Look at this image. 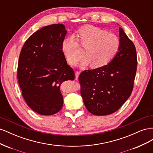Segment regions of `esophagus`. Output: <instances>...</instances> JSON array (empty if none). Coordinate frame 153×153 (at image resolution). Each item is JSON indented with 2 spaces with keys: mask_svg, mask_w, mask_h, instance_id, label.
Listing matches in <instances>:
<instances>
[{
  "mask_svg": "<svg viewBox=\"0 0 153 153\" xmlns=\"http://www.w3.org/2000/svg\"><path fill=\"white\" fill-rule=\"evenodd\" d=\"M79 75H80V71H76L75 72V80H78V78L79 76Z\"/></svg>",
  "mask_w": 153,
  "mask_h": 153,
  "instance_id": "1",
  "label": "esophagus"
}]
</instances>
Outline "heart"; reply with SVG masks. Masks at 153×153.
I'll return each instance as SVG.
<instances>
[{
	"label": "heart",
	"instance_id": "obj_1",
	"mask_svg": "<svg viewBox=\"0 0 153 153\" xmlns=\"http://www.w3.org/2000/svg\"><path fill=\"white\" fill-rule=\"evenodd\" d=\"M77 36L78 43L85 49L87 57L81 62L82 67L90 63L92 68L106 65L116 56L121 47V40L117 36L95 26L82 27ZM62 48L67 61L71 65L76 64L83 56L77 41L73 36L64 39Z\"/></svg>",
	"mask_w": 153,
	"mask_h": 153
}]
</instances>
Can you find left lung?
I'll use <instances>...</instances> for the list:
<instances>
[{
    "instance_id": "obj_1",
    "label": "left lung",
    "mask_w": 153,
    "mask_h": 153,
    "mask_svg": "<svg viewBox=\"0 0 153 153\" xmlns=\"http://www.w3.org/2000/svg\"><path fill=\"white\" fill-rule=\"evenodd\" d=\"M119 37L121 47L112 61L103 67L82 71L78 78L83 101L92 114L116 112L133 91L137 67L136 48L121 27Z\"/></svg>"
}]
</instances>
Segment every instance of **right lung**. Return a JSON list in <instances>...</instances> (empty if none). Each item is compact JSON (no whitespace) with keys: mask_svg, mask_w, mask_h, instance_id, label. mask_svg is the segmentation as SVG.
Masks as SVG:
<instances>
[{"mask_svg":"<svg viewBox=\"0 0 153 153\" xmlns=\"http://www.w3.org/2000/svg\"><path fill=\"white\" fill-rule=\"evenodd\" d=\"M66 33L63 24L43 27L27 39L21 50L17 78L22 96L27 105L41 115H53L62 108L60 85L75 80L62 48Z\"/></svg>","mask_w":153,"mask_h":153,"instance_id":"right-lung-1","label":"right lung"}]
</instances>
